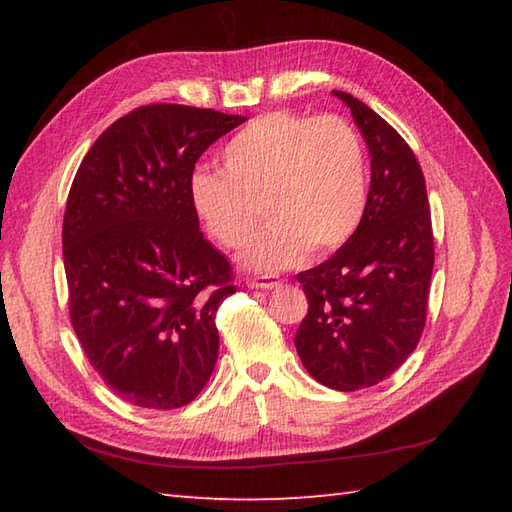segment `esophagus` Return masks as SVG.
<instances>
[{"label":"esophagus","instance_id":"esophagus-1","mask_svg":"<svg viewBox=\"0 0 512 512\" xmlns=\"http://www.w3.org/2000/svg\"><path fill=\"white\" fill-rule=\"evenodd\" d=\"M281 284V281L277 277H250L246 279V286L253 288V290H273Z\"/></svg>","mask_w":512,"mask_h":512}]
</instances>
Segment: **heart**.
I'll use <instances>...</instances> for the list:
<instances>
[{
    "mask_svg": "<svg viewBox=\"0 0 512 512\" xmlns=\"http://www.w3.org/2000/svg\"><path fill=\"white\" fill-rule=\"evenodd\" d=\"M222 173L198 169L189 202L217 244L239 248L253 235L259 206L270 224L239 262L279 273L303 257L341 248L361 224L369 193L363 140L341 116L270 112L222 149Z\"/></svg>",
    "mask_w": 512,
    "mask_h": 512,
    "instance_id": "1",
    "label": "heart"
}]
</instances>
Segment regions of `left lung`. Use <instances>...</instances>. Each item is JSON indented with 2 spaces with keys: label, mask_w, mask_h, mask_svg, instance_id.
<instances>
[{
  "label": "left lung",
  "mask_w": 512,
  "mask_h": 512,
  "mask_svg": "<svg viewBox=\"0 0 512 512\" xmlns=\"http://www.w3.org/2000/svg\"><path fill=\"white\" fill-rule=\"evenodd\" d=\"M372 156L367 206L356 233L297 275L308 297L295 347L308 374L336 391L378 385L416 350L433 273L431 211L409 145L372 107L334 90Z\"/></svg>",
  "instance_id": "8db88e82"
}]
</instances>
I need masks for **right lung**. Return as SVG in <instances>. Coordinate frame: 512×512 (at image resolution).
<instances>
[{
	"instance_id": "1",
	"label": "right lung",
	"mask_w": 512,
	"mask_h": 512,
	"mask_svg": "<svg viewBox=\"0 0 512 512\" xmlns=\"http://www.w3.org/2000/svg\"><path fill=\"white\" fill-rule=\"evenodd\" d=\"M248 118L145 105L99 136L63 217L70 319L90 365L118 398L176 409L217 361L215 314L235 292L189 202L195 162Z\"/></svg>"
}]
</instances>
